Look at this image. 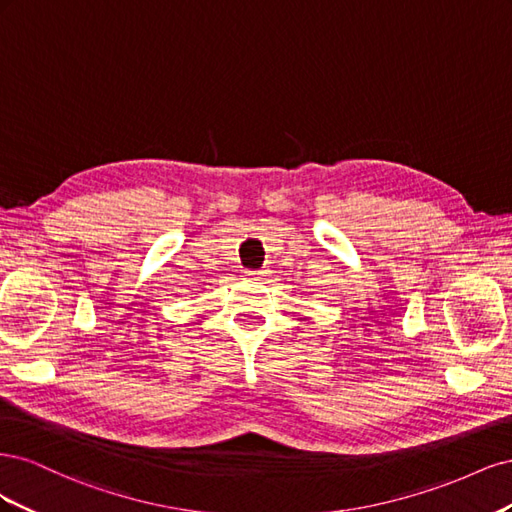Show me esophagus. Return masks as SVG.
I'll return each instance as SVG.
<instances>
[{"mask_svg":"<svg viewBox=\"0 0 512 512\" xmlns=\"http://www.w3.org/2000/svg\"><path fill=\"white\" fill-rule=\"evenodd\" d=\"M245 275H247V277H260V275H262V271H254V269H250V271H245Z\"/></svg>","mask_w":512,"mask_h":512,"instance_id":"1","label":"esophagus"}]
</instances>
